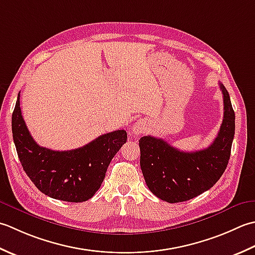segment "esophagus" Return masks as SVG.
<instances>
[{"label":"esophagus","instance_id":"obj_1","mask_svg":"<svg viewBox=\"0 0 255 255\" xmlns=\"http://www.w3.org/2000/svg\"><path fill=\"white\" fill-rule=\"evenodd\" d=\"M147 126H148V124L145 120H137L136 122L133 124V128H132L133 134L134 135L142 134L143 132H145V129L147 128Z\"/></svg>","mask_w":255,"mask_h":255}]
</instances>
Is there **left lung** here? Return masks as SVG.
I'll list each match as a JSON object with an SVG mask.
<instances>
[{
	"mask_svg": "<svg viewBox=\"0 0 255 255\" xmlns=\"http://www.w3.org/2000/svg\"><path fill=\"white\" fill-rule=\"evenodd\" d=\"M223 120L210 146L196 152H183L154 136L138 141L139 165L148 189L164 201L175 204L210 189L226 170L230 158L236 117L230 96L222 84Z\"/></svg>",
	"mask_w": 255,
	"mask_h": 255,
	"instance_id": "8db88e82",
	"label": "left lung"
}]
</instances>
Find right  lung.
<instances>
[{"label":"right lung","instance_id":"add662e5","mask_svg":"<svg viewBox=\"0 0 255 255\" xmlns=\"http://www.w3.org/2000/svg\"><path fill=\"white\" fill-rule=\"evenodd\" d=\"M13 139L19 162L29 179L51 198L82 202L97 193L108 166L127 143L128 134L118 129L71 150H53L34 141L19 107V93L12 114Z\"/></svg>","mask_w":255,"mask_h":255}]
</instances>
